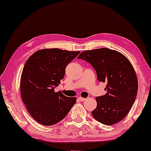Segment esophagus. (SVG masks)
<instances>
[{
	"instance_id": "34e87169",
	"label": "esophagus",
	"mask_w": 151,
	"mask_h": 151,
	"mask_svg": "<svg viewBox=\"0 0 151 151\" xmlns=\"http://www.w3.org/2000/svg\"><path fill=\"white\" fill-rule=\"evenodd\" d=\"M78 100H79V101H84L86 100L85 98H82V97H79L78 98Z\"/></svg>"
}]
</instances>
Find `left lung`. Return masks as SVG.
Masks as SVG:
<instances>
[{
	"instance_id": "obj_1",
	"label": "left lung",
	"mask_w": 151,
	"mask_h": 151,
	"mask_svg": "<svg viewBox=\"0 0 151 151\" xmlns=\"http://www.w3.org/2000/svg\"><path fill=\"white\" fill-rule=\"evenodd\" d=\"M78 59L91 65L98 81L106 82V93L96 98L97 106L91 111L93 117L108 126L124 119L138 92V79L129 60L121 53L108 48L82 52Z\"/></svg>"
}]
</instances>
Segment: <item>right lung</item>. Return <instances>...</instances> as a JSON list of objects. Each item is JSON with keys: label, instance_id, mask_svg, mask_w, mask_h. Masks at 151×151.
Segmentation results:
<instances>
[{"label": "right lung", "instance_id": "right-lung-1", "mask_svg": "<svg viewBox=\"0 0 151 151\" xmlns=\"http://www.w3.org/2000/svg\"><path fill=\"white\" fill-rule=\"evenodd\" d=\"M80 52L60 49L38 50L24 65L20 93L27 110L39 124L52 126L65 118L77 98L67 97L55 89L64 78L65 68Z\"/></svg>", "mask_w": 151, "mask_h": 151}]
</instances>
